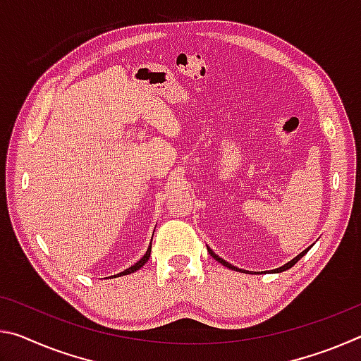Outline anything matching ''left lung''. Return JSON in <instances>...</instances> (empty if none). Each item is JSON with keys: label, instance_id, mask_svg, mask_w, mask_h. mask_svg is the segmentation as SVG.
Wrapping results in <instances>:
<instances>
[{"label": "left lung", "instance_id": "left-lung-1", "mask_svg": "<svg viewBox=\"0 0 361 361\" xmlns=\"http://www.w3.org/2000/svg\"><path fill=\"white\" fill-rule=\"evenodd\" d=\"M309 248H310V247H309ZM309 248H305V250H304V252H302V253H299V255L296 256V258H295V259H291L290 262H286V264H285V266H282V267H279V269H276V271H274V272H283V271H286V269H290V267H293V266H295V264H296V262H298L299 259H301V258H302V256H304L305 253H307V252H309ZM209 253L212 255V258H215L216 261H219V262H221V264H223V266H226V267H229V269H232V271H239V269H237V267H234V266H232V264H229V262H226L224 259H221V258H219V256H216L215 253H213V252H212V250H210V248H209Z\"/></svg>", "mask_w": 361, "mask_h": 361}]
</instances>
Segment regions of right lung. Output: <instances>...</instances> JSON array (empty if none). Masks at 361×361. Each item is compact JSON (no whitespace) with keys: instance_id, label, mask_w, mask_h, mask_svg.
I'll return each instance as SVG.
<instances>
[{"instance_id":"add662e5","label":"right lung","mask_w":361,"mask_h":361,"mask_svg":"<svg viewBox=\"0 0 361 361\" xmlns=\"http://www.w3.org/2000/svg\"><path fill=\"white\" fill-rule=\"evenodd\" d=\"M151 242H152V239H151ZM149 255H151V245H149V248H148V252H146V253H145V256H143V258H142V259H140V261H137V262H135V264H133V266H130L129 269H126V271H124V272H121V274H118V276H114V277H121V276H129V274H132V272H135V271H138V269H140V267H143V266H145V262L149 259Z\"/></svg>"}]
</instances>
